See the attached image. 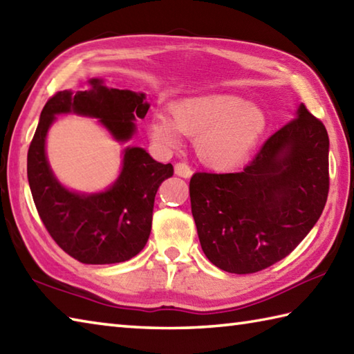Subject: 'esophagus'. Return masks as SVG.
I'll return each instance as SVG.
<instances>
[{
    "instance_id": "34e87169",
    "label": "esophagus",
    "mask_w": 354,
    "mask_h": 354,
    "mask_svg": "<svg viewBox=\"0 0 354 354\" xmlns=\"http://www.w3.org/2000/svg\"><path fill=\"white\" fill-rule=\"evenodd\" d=\"M175 173L181 178H190L193 171L185 162H178V164H175Z\"/></svg>"
}]
</instances>
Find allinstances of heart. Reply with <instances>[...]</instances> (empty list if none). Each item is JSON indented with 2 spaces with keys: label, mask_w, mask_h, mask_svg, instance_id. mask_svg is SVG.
<instances>
[{
  "label": "heart",
  "mask_w": 354,
  "mask_h": 354,
  "mask_svg": "<svg viewBox=\"0 0 354 354\" xmlns=\"http://www.w3.org/2000/svg\"><path fill=\"white\" fill-rule=\"evenodd\" d=\"M266 129L264 110L228 93L175 101L169 106V116L153 115L147 122L150 138L162 147H176L181 133L195 138L199 161L214 170H230L244 162Z\"/></svg>",
  "instance_id": "1"
}]
</instances>
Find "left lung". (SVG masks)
I'll use <instances>...</instances> for the list:
<instances>
[{"mask_svg":"<svg viewBox=\"0 0 354 354\" xmlns=\"http://www.w3.org/2000/svg\"><path fill=\"white\" fill-rule=\"evenodd\" d=\"M328 147L327 129L301 104L242 171L192 176V214L213 266L256 273L299 245L327 203Z\"/></svg>","mask_w":354,"mask_h":354,"instance_id":"8db88e82","label":"left lung"}]
</instances>
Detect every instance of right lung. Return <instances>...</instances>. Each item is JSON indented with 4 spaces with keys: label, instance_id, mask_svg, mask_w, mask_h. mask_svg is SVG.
Returning a JSON list of instances; mask_svg holds the SVG:
<instances>
[{
    "label": "right lung",
    "instance_id": "add662e5",
    "mask_svg": "<svg viewBox=\"0 0 354 354\" xmlns=\"http://www.w3.org/2000/svg\"><path fill=\"white\" fill-rule=\"evenodd\" d=\"M88 84L80 92L62 90L46 102L27 153V178L39 218L62 250L82 264H116L147 244L156 192L173 175V165L155 161L141 147H127L120 176L107 190L66 189L46 156V136L57 115L96 118L118 142H126L135 135L136 118L142 120L150 107L144 93L107 87L100 78Z\"/></svg>",
    "mask_w": 354,
    "mask_h": 354
}]
</instances>
